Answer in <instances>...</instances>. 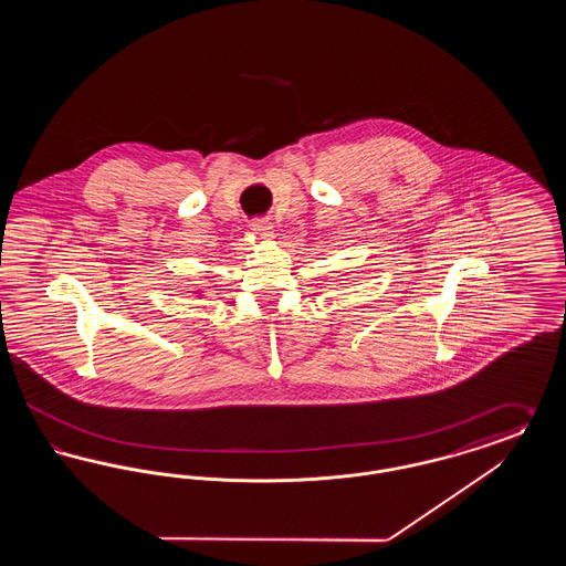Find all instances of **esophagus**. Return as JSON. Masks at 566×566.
Returning a JSON list of instances; mask_svg holds the SVG:
<instances>
[{
    "label": "esophagus",
    "instance_id": "esophagus-1",
    "mask_svg": "<svg viewBox=\"0 0 566 566\" xmlns=\"http://www.w3.org/2000/svg\"><path fill=\"white\" fill-rule=\"evenodd\" d=\"M250 229H252V233H254V235L263 238V235H270L271 222L270 220H265V218H256V220H252Z\"/></svg>",
    "mask_w": 566,
    "mask_h": 566
}]
</instances>
